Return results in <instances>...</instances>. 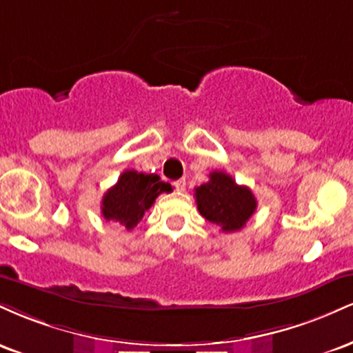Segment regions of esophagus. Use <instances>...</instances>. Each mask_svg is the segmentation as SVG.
Wrapping results in <instances>:
<instances>
[{"instance_id":"1","label":"esophagus","mask_w":353,"mask_h":353,"mask_svg":"<svg viewBox=\"0 0 353 353\" xmlns=\"http://www.w3.org/2000/svg\"><path fill=\"white\" fill-rule=\"evenodd\" d=\"M174 188H176L177 190H184L185 189V179L174 181Z\"/></svg>"}]
</instances>
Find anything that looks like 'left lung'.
<instances>
[{
    "label": "left lung",
    "mask_w": 353,
    "mask_h": 353,
    "mask_svg": "<svg viewBox=\"0 0 353 353\" xmlns=\"http://www.w3.org/2000/svg\"><path fill=\"white\" fill-rule=\"evenodd\" d=\"M194 196L201 216L219 225L222 232L241 230L257 209L252 190L239 185L222 171L210 172L209 181L196 188Z\"/></svg>",
    "instance_id": "obj_1"
}]
</instances>
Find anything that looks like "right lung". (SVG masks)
<instances>
[{
	"instance_id": "obj_1",
	"label": "right lung",
	"mask_w": 353,
	"mask_h": 353,
	"mask_svg": "<svg viewBox=\"0 0 353 353\" xmlns=\"http://www.w3.org/2000/svg\"><path fill=\"white\" fill-rule=\"evenodd\" d=\"M172 185L161 181L157 174L124 171L111 189L103 196L101 210L106 221H114L125 230H132L163 192H171Z\"/></svg>"
}]
</instances>
